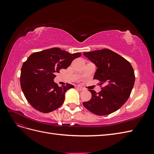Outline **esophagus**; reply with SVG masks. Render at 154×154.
<instances>
[{
	"mask_svg": "<svg viewBox=\"0 0 154 154\" xmlns=\"http://www.w3.org/2000/svg\"><path fill=\"white\" fill-rule=\"evenodd\" d=\"M76 88H77V89H78L79 91H83V90H84V88H83V87H80V86H76L75 87Z\"/></svg>",
	"mask_w": 154,
	"mask_h": 154,
	"instance_id": "34e87169",
	"label": "esophagus"
}]
</instances>
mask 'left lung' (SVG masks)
<instances>
[{
  "label": "left lung",
  "instance_id": "obj_1",
  "mask_svg": "<svg viewBox=\"0 0 154 154\" xmlns=\"http://www.w3.org/2000/svg\"><path fill=\"white\" fill-rule=\"evenodd\" d=\"M97 67L94 79L104 84L96 93L88 90L91 99L83 105L93 114L108 115L121 108L131 94L135 82L134 71L131 64L122 56L108 49L83 53Z\"/></svg>",
  "mask_w": 154,
  "mask_h": 154
}]
</instances>
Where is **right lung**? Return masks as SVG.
I'll return each instance as SVG.
<instances>
[{"label":"right lung","mask_w":154,"mask_h":154,"mask_svg":"<svg viewBox=\"0 0 154 154\" xmlns=\"http://www.w3.org/2000/svg\"><path fill=\"white\" fill-rule=\"evenodd\" d=\"M81 54L53 48L29 56L22 65L20 81L26 100L34 109L48 113L63 104L65 93L74 86L67 83L59 87L54 82L55 74L67 69Z\"/></svg>","instance_id":"right-lung-1"}]
</instances>
